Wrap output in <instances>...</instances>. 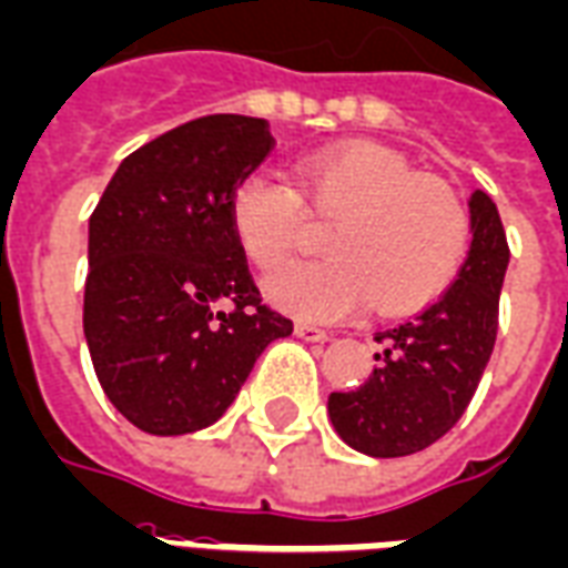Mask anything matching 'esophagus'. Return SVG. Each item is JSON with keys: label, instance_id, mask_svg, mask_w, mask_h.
Returning a JSON list of instances; mask_svg holds the SVG:
<instances>
[{"label": "esophagus", "instance_id": "1", "mask_svg": "<svg viewBox=\"0 0 568 568\" xmlns=\"http://www.w3.org/2000/svg\"><path fill=\"white\" fill-rule=\"evenodd\" d=\"M296 338L308 341V344H326V341H329V332L317 329V326H308V323H296Z\"/></svg>", "mask_w": 568, "mask_h": 568}]
</instances>
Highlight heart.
Segmentation results:
<instances>
[{"label": "heart", "mask_w": 568, "mask_h": 568, "mask_svg": "<svg viewBox=\"0 0 568 568\" xmlns=\"http://www.w3.org/2000/svg\"><path fill=\"white\" fill-rule=\"evenodd\" d=\"M300 203L332 215L326 260L275 268L266 300L300 320H341L368 296L381 314H410L449 287L470 245L467 209L446 182L416 173L377 143L311 152L296 164V191L268 173H248L230 194V230L260 268L287 257Z\"/></svg>", "instance_id": "1"}]
</instances>
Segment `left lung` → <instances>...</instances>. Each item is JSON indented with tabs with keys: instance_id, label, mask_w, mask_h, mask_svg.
Segmentation results:
<instances>
[{
	"instance_id": "left-lung-1",
	"label": "left lung",
	"mask_w": 568,
	"mask_h": 568,
	"mask_svg": "<svg viewBox=\"0 0 568 568\" xmlns=\"http://www.w3.org/2000/svg\"><path fill=\"white\" fill-rule=\"evenodd\" d=\"M467 206L473 242L458 278L422 314L377 332L383 347L359 389L329 395L332 428L362 455L404 458L440 440L491 359L509 245L485 191H473Z\"/></svg>"
}]
</instances>
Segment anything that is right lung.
I'll return each instance as SVG.
<instances>
[{"label": "right lung", "mask_w": 568, "mask_h": 568, "mask_svg": "<svg viewBox=\"0 0 568 568\" xmlns=\"http://www.w3.org/2000/svg\"><path fill=\"white\" fill-rule=\"evenodd\" d=\"M272 146L263 119H194L131 152L98 200L83 335L101 389L134 428L179 437L215 425L260 353L293 332L260 302L227 215Z\"/></svg>", "instance_id": "obj_1"}]
</instances>
